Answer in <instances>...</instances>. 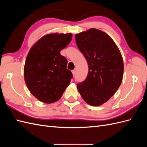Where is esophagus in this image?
Listing matches in <instances>:
<instances>
[{
    "instance_id": "esophagus-1",
    "label": "esophagus",
    "mask_w": 147,
    "mask_h": 147,
    "mask_svg": "<svg viewBox=\"0 0 147 147\" xmlns=\"http://www.w3.org/2000/svg\"><path fill=\"white\" fill-rule=\"evenodd\" d=\"M75 72H76V70H75V69H74V70H73L72 71V74H73L74 76L75 75Z\"/></svg>"
}]
</instances>
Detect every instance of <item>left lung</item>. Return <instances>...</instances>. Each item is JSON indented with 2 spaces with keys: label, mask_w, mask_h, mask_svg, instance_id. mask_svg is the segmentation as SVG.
<instances>
[{
  "label": "left lung",
  "mask_w": 147,
  "mask_h": 147,
  "mask_svg": "<svg viewBox=\"0 0 147 147\" xmlns=\"http://www.w3.org/2000/svg\"><path fill=\"white\" fill-rule=\"evenodd\" d=\"M77 45L85 57L89 71L85 80L77 84L83 99L99 106L112 97L121 83L123 60L109 35L92 28L75 35Z\"/></svg>",
  "instance_id": "8db88e82"
}]
</instances>
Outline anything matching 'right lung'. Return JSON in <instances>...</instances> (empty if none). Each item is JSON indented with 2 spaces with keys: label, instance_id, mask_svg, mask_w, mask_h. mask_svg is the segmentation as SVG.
<instances>
[{
  "label": "right lung",
  "instance_id": "right-lung-1",
  "mask_svg": "<svg viewBox=\"0 0 147 147\" xmlns=\"http://www.w3.org/2000/svg\"><path fill=\"white\" fill-rule=\"evenodd\" d=\"M72 37L71 33L47 34L30 48L25 62L24 80L31 94L40 101L56 102L69 85L73 75L60 51Z\"/></svg>",
  "mask_w": 147,
  "mask_h": 147
}]
</instances>
